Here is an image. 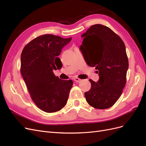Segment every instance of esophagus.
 I'll return each instance as SVG.
<instances>
[{
	"label": "esophagus",
	"mask_w": 146,
	"mask_h": 146,
	"mask_svg": "<svg viewBox=\"0 0 146 146\" xmlns=\"http://www.w3.org/2000/svg\"><path fill=\"white\" fill-rule=\"evenodd\" d=\"M74 81H76V82H80V81H81V79H80L79 78L75 77V78H74Z\"/></svg>",
	"instance_id": "obj_1"
}]
</instances>
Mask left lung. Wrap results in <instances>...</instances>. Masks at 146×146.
Here are the masks:
<instances>
[{"label": "left lung", "mask_w": 146, "mask_h": 146, "mask_svg": "<svg viewBox=\"0 0 146 146\" xmlns=\"http://www.w3.org/2000/svg\"><path fill=\"white\" fill-rule=\"evenodd\" d=\"M80 49L87 64L98 70L99 80H92L91 88L84 93L88 103L95 109L113 106L121 96L126 81L128 59L121 37L109 27L92 25L82 35Z\"/></svg>", "instance_id": "8db88e82"}]
</instances>
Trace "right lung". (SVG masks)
<instances>
[{
  "instance_id": "obj_1",
  "label": "right lung",
  "mask_w": 146,
  "mask_h": 146,
  "mask_svg": "<svg viewBox=\"0 0 146 146\" xmlns=\"http://www.w3.org/2000/svg\"><path fill=\"white\" fill-rule=\"evenodd\" d=\"M72 37L44 35L28 43L21 54L20 72L33 101L47 113L59 111L66 105L73 81L62 80L54 70L62 63L58 56Z\"/></svg>"
}]
</instances>
